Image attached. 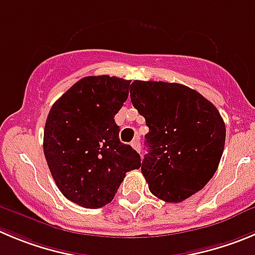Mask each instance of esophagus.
Returning <instances> with one entry per match:
<instances>
[{
  "mask_svg": "<svg viewBox=\"0 0 255 255\" xmlns=\"http://www.w3.org/2000/svg\"><path fill=\"white\" fill-rule=\"evenodd\" d=\"M130 146H132L133 148H134L137 152L141 151V144H139V138H134V139H133L132 143H130Z\"/></svg>",
  "mask_w": 255,
  "mask_h": 255,
  "instance_id": "esophagus-1",
  "label": "esophagus"
}]
</instances>
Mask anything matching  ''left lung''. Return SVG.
I'll return each instance as SVG.
<instances>
[{
    "mask_svg": "<svg viewBox=\"0 0 255 255\" xmlns=\"http://www.w3.org/2000/svg\"><path fill=\"white\" fill-rule=\"evenodd\" d=\"M130 102L149 128L141 166L149 191L166 203L200 191L224 151L227 129L216 107L186 85L143 80L130 84Z\"/></svg>",
    "mask_w": 255,
    "mask_h": 255,
    "instance_id": "obj_1",
    "label": "left lung"
}]
</instances>
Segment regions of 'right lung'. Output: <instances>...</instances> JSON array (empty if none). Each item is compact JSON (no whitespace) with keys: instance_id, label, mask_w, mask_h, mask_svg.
I'll list each match as a JSON object with an SVG mask.
<instances>
[{"instance_id":"add662e5","label":"right lung","mask_w":255,"mask_h":255,"mask_svg":"<svg viewBox=\"0 0 255 255\" xmlns=\"http://www.w3.org/2000/svg\"><path fill=\"white\" fill-rule=\"evenodd\" d=\"M130 80L85 77L52 104L44 130V154L61 194L74 204L98 209L113 200L139 156L120 141L114 116L128 98Z\"/></svg>"}]
</instances>
